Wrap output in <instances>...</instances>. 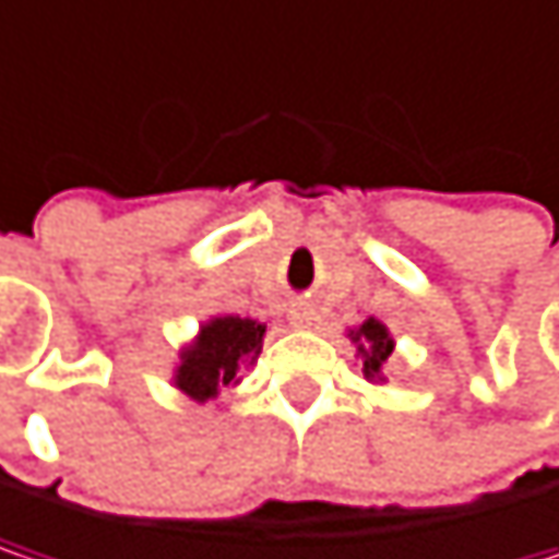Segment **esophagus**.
I'll use <instances>...</instances> for the list:
<instances>
[{"label":"esophagus","instance_id":"1","mask_svg":"<svg viewBox=\"0 0 559 559\" xmlns=\"http://www.w3.org/2000/svg\"><path fill=\"white\" fill-rule=\"evenodd\" d=\"M290 320H294L297 326H313V323H317V310H313L310 304H297V307L290 310Z\"/></svg>","mask_w":559,"mask_h":559}]
</instances>
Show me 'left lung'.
Listing matches in <instances>:
<instances>
[{
	"label": "left lung",
	"instance_id": "left-lung-1",
	"mask_svg": "<svg viewBox=\"0 0 559 559\" xmlns=\"http://www.w3.org/2000/svg\"><path fill=\"white\" fill-rule=\"evenodd\" d=\"M355 342H361V355H365V378H378L381 381L383 361L393 352V338L386 335L378 320H368L358 332H352Z\"/></svg>",
	"mask_w": 559,
	"mask_h": 559
}]
</instances>
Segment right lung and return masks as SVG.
<instances>
[{
    "instance_id": "1",
    "label": "right lung",
    "mask_w": 559,
    "mask_h": 559,
    "mask_svg": "<svg viewBox=\"0 0 559 559\" xmlns=\"http://www.w3.org/2000/svg\"><path fill=\"white\" fill-rule=\"evenodd\" d=\"M265 326L255 320L239 317H217L211 320L198 342L181 352V368L176 383L191 400H211L221 386L236 381V371L246 358H255L262 348Z\"/></svg>"
}]
</instances>
